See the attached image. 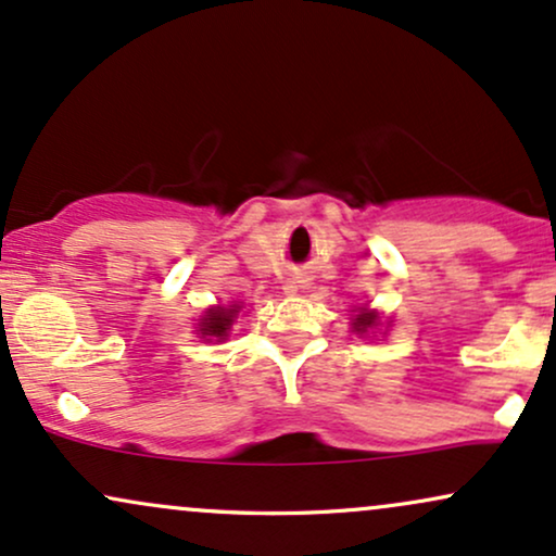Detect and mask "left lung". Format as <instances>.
<instances>
[{
  "label": "left lung",
  "instance_id": "obj_1",
  "mask_svg": "<svg viewBox=\"0 0 556 556\" xmlns=\"http://www.w3.org/2000/svg\"><path fill=\"white\" fill-rule=\"evenodd\" d=\"M376 316H372V313H363V316H357L354 318V324H352V329L357 331V333H365L367 329H372V326H376Z\"/></svg>",
  "mask_w": 556,
  "mask_h": 556
}]
</instances>
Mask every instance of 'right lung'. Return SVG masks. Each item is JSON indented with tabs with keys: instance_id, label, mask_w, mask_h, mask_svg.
Segmentation results:
<instances>
[{
	"instance_id": "right-lung-1",
	"label": "right lung",
	"mask_w": 556,
	"mask_h": 556,
	"mask_svg": "<svg viewBox=\"0 0 556 556\" xmlns=\"http://www.w3.org/2000/svg\"><path fill=\"white\" fill-rule=\"evenodd\" d=\"M236 307H217V311H210V316L202 318V337H227V329L232 326V318H236Z\"/></svg>"
}]
</instances>
